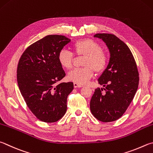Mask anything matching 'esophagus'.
<instances>
[{"label":"esophagus","instance_id":"esophagus-1","mask_svg":"<svg viewBox=\"0 0 153 153\" xmlns=\"http://www.w3.org/2000/svg\"><path fill=\"white\" fill-rule=\"evenodd\" d=\"M74 86L75 88H82V85L77 84H76V83H74Z\"/></svg>","mask_w":153,"mask_h":153}]
</instances>
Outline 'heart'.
Instances as JSON below:
<instances>
[{
	"instance_id": "b5f03b06",
	"label": "heart",
	"mask_w": 153,
	"mask_h": 153,
	"mask_svg": "<svg viewBox=\"0 0 153 153\" xmlns=\"http://www.w3.org/2000/svg\"><path fill=\"white\" fill-rule=\"evenodd\" d=\"M75 55L84 57L82 65L84 68L75 69L69 72L68 79L79 85H84L91 78L94 70L97 74L104 72L108 64V55L102 51V46L91 39L77 41L73 45ZM74 57L71 53L62 49L57 55V60L63 68L70 69Z\"/></svg>"
}]
</instances>
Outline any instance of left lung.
I'll list each match as a JSON object with an SVG mask.
<instances>
[{"label": "left lung", "instance_id": "obj_1", "mask_svg": "<svg viewBox=\"0 0 153 153\" xmlns=\"http://www.w3.org/2000/svg\"><path fill=\"white\" fill-rule=\"evenodd\" d=\"M109 49L110 57L98 83L105 88H97L90 100V110L103 123L118 120L126 112L137 92L139 77L137 63L131 51L116 35L98 33Z\"/></svg>", "mask_w": 153, "mask_h": 153}]
</instances>
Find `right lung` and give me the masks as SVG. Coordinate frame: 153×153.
I'll use <instances>...</instances> for the list:
<instances>
[{"instance_id":"obj_1","label":"right lung","mask_w":153,"mask_h":153,"mask_svg":"<svg viewBox=\"0 0 153 153\" xmlns=\"http://www.w3.org/2000/svg\"><path fill=\"white\" fill-rule=\"evenodd\" d=\"M70 41L63 35H47L28 47L19 59V90L32 113L45 123H55L67 110V98L74 84L56 85L65 76L57 55Z\"/></svg>"}]
</instances>
